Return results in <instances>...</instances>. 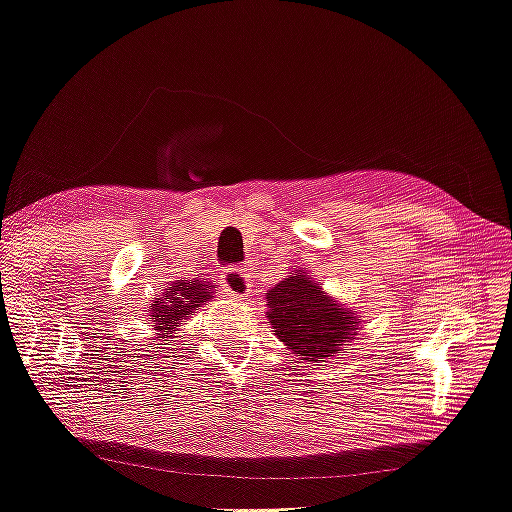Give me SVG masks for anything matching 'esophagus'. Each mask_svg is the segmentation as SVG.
I'll return each instance as SVG.
<instances>
[{
    "label": "esophagus",
    "mask_w": 512,
    "mask_h": 512,
    "mask_svg": "<svg viewBox=\"0 0 512 512\" xmlns=\"http://www.w3.org/2000/svg\"><path fill=\"white\" fill-rule=\"evenodd\" d=\"M248 269H230L223 273V292H227L230 296H236V299H241V296H248L253 292V280H250Z\"/></svg>",
    "instance_id": "obj_1"
}]
</instances>
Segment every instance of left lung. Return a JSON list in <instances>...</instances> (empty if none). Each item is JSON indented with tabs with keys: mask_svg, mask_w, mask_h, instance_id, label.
Returning <instances> with one entry per match:
<instances>
[{
	"mask_svg": "<svg viewBox=\"0 0 512 512\" xmlns=\"http://www.w3.org/2000/svg\"><path fill=\"white\" fill-rule=\"evenodd\" d=\"M266 305L276 335L301 361L340 356L342 345L356 335V310L322 292L305 271H294L269 289Z\"/></svg>",
	"mask_w": 512,
	"mask_h": 512,
	"instance_id": "obj_1",
	"label": "left lung"
}]
</instances>
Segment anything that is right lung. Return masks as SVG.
I'll use <instances>...</instances> for the list:
<instances>
[{
	"label": "right lung",
	"instance_id": "obj_1",
	"mask_svg": "<svg viewBox=\"0 0 512 512\" xmlns=\"http://www.w3.org/2000/svg\"><path fill=\"white\" fill-rule=\"evenodd\" d=\"M213 282L209 280H174L170 289L160 292L158 299L149 305V319L160 335L172 333L181 324V319L193 315V310L202 308L204 303L213 299ZM170 338V335H167Z\"/></svg>",
	"mask_w": 512,
	"mask_h": 512
}]
</instances>
